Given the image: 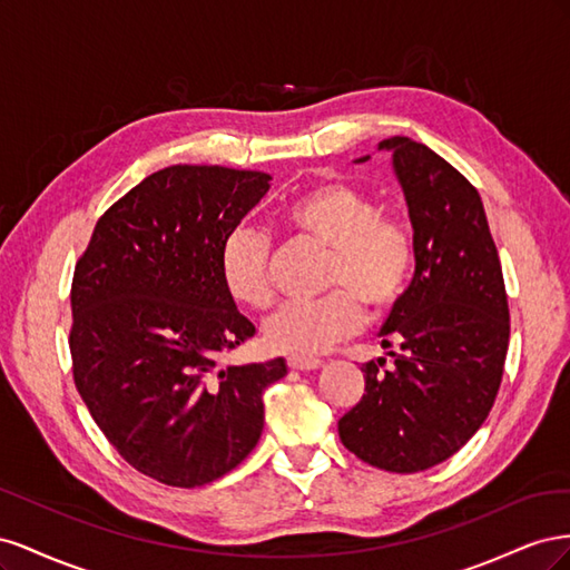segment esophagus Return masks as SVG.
I'll return each mask as SVG.
<instances>
[{"mask_svg": "<svg viewBox=\"0 0 570 570\" xmlns=\"http://www.w3.org/2000/svg\"><path fill=\"white\" fill-rule=\"evenodd\" d=\"M321 364L323 361L316 356H289L287 358V366L292 371H316V368H321Z\"/></svg>", "mask_w": 570, "mask_h": 570, "instance_id": "1", "label": "esophagus"}]
</instances>
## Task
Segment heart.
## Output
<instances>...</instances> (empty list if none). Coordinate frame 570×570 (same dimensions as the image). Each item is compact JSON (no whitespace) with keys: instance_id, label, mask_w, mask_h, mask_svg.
I'll use <instances>...</instances> for the list:
<instances>
[{"instance_id":"heart-1","label":"heart","mask_w":570,"mask_h":570,"mask_svg":"<svg viewBox=\"0 0 570 570\" xmlns=\"http://www.w3.org/2000/svg\"><path fill=\"white\" fill-rule=\"evenodd\" d=\"M283 226L333 249L331 295L285 302L264 323L268 347L289 356L327 352L366 325L368 306L385 314L404 297L416 271V235L400 214H383L371 195L347 183H323L287 202ZM273 243L264 230L235 228L220 247V278L228 295L252 308L273 299Z\"/></svg>"}]
</instances>
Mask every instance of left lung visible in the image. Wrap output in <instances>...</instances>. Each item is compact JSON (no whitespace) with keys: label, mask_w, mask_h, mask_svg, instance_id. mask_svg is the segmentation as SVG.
Wrapping results in <instances>:
<instances>
[{"label":"left lung","mask_w":570,"mask_h":570,"mask_svg":"<svg viewBox=\"0 0 570 570\" xmlns=\"http://www.w3.org/2000/svg\"><path fill=\"white\" fill-rule=\"evenodd\" d=\"M416 235V271L381 327L394 368L364 364L366 394L337 423L375 469L419 473L456 454L485 423L502 385L509 304L478 189L430 147L387 137ZM371 157H361L364 164Z\"/></svg>","instance_id":"8db88e82"}]
</instances>
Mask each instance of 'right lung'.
<instances>
[{
	"label": "right lung",
	"instance_id": "right-lung-1",
	"mask_svg": "<svg viewBox=\"0 0 570 570\" xmlns=\"http://www.w3.org/2000/svg\"><path fill=\"white\" fill-rule=\"evenodd\" d=\"M268 174L168 166L97 220L71 285L73 381L132 469L174 488L233 471L264 430L285 358L218 366L256 331L220 278V247Z\"/></svg>",
	"mask_w": 570,
	"mask_h": 570
}]
</instances>
